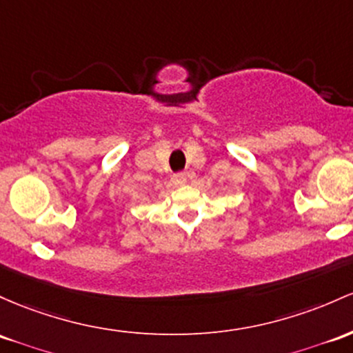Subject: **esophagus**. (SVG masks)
Here are the masks:
<instances>
[{"label": "esophagus", "instance_id": "1", "mask_svg": "<svg viewBox=\"0 0 353 353\" xmlns=\"http://www.w3.org/2000/svg\"><path fill=\"white\" fill-rule=\"evenodd\" d=\"M172 183L176 185H183L188 183V174L185 172H177L172 176Z\"/></svg>", "mask_w": 353, "mask_h": 353}]
</instances>
